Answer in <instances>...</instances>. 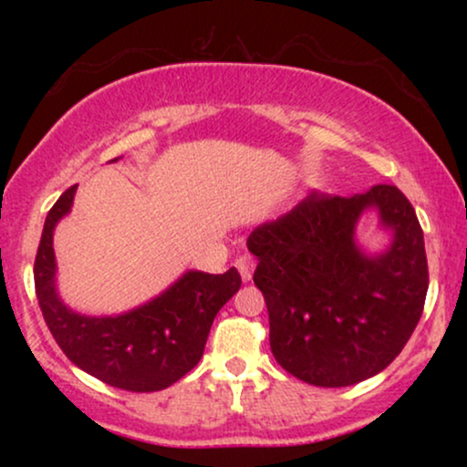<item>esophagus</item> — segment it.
Returning <instances> with one entry per match:
<instances>
[{
  "mask_svg": "<svg viewBox=\"0 0 467 467\" xmlns=\"http://www.w3.org/2000/svg\"><path fill=\"white\" fill-rule=\"evenodd\" d=\"M234 265H237L241 278H244V281H250L252 270H254V259H252L250 254H241L239 259H237V264H234Z\"/></svg>",
  "mask_w": 467,
  "mask_h": 467,
  "instance_id": "obj_1",
  "label": "esophagus"
}]
</instances>
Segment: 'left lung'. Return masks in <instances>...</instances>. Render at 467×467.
Wrapping results in <instances>:
<instances>
[{"mask_svg": "<svg viewBox=\"0 0 467 467\" xmlns=\"http://www.w3.org/2000/svg\"><path fill=\"white\" fill-rule=\"evenodd\" d=\"M375 205L394 244L367 257L352 241ZM254 285L270 314L276 362L314 387H351L384 371L420 323L428 261L415 208L393 184L353 197L314 191L287 215L252 230Z\"/></svg>", "mask_w": 467, "mask_h": 467, "instance_id": "left-lung-1", "label": "left lung"}]
</instances>
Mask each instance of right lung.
Instances as JSON below:
<instances>
[{
    "label": "right lung",
    "mask_w": 467,
    "mask_h": 467,
    "mask_svg": "<svg viewBox=\"0 0 467 467\" xmlns=\"http://www.w3.org/2000/svg\"><path fill=\"white\" fill-rule=\"evenodd\" d=\"M74 192L77 186H69L47 213L35 259V289L47 329L69 360L109 387L133 393L171 387L200 362L217 312L239 292V272H186L173 287L130 314H74L57 296L52 250V233L69 213Z\"/></svg>",
    "instance_id": "1"
}]
</instances>
